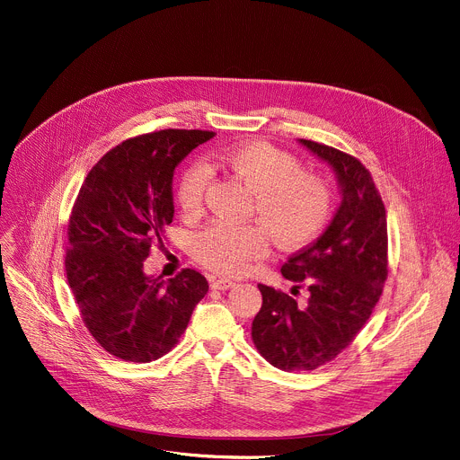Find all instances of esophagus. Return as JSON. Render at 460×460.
<instances>
[{
  "mask_svg": "<svg viewBox=\"0 0 460 460\" xmlns=\"http://www.w3.org/2000/svg\"><path fill=\"white\" fill-rule=\"evenodd\" d=\"M233 286H234V282L229 280V279H211V288H213V289L227 291V289H231Z\"/></svg>",
  "mask_w": 460,
  "mask_h": 460,
  "instance_id": "esophagus-1",
  "label": "esophagus"
}]
</instances>
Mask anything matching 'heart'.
I'll list each match as a JSON object with an SVG mask.
<instances>
[{"instance_id":"heart-1","label":"heart","mask_w":460,"mask_h":460,"mask_svg":"<svg viewBox=\"0 0 460 460\" xmlns=\"http://www.w3.org/2000/svg\"><path fill=\"white\" fill-rule=\"evenodd\" d=\"M209 160L213 167L234 174L247 187L252 194L251 215L260 222L236 226L218 220L194 236V258L215 273H247L254 260L268 254L270 236L282 249H298L314 240L330 218L332 194L327 185L300 171L293 156L266 142L215 151ZM208 183V165L192 164L183 171L176 199L185 215L202 211Z\"/></svg>"}]
</instances>
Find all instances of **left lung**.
<instances>
[{"label": "left lung", "instance_id": "1", "mask_svg": "<svg viewBox=\"0 0 460 460\" xmlns=\"http://www.w3.org/2000/svg\"><path fill=\"white\" fill-rule=\"evenodd\" d=\"M332 167L341 206L330 226L307 247L288 258L282 277L305 284L309 296L258 284L261 307L251 335L256 349L284 371H309L333 360L371 316L387 277V224L369 171L353 156L311 140H298Z\"/></svg>", "mask_w": 460, "mask_h": 460}]
</instances>
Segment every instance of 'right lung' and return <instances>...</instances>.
I'll return each instance as SVG.
<instances>
[{"mask_svg": "<svg viewBox=\"0 0 460 460\" xmlns=\"http://www.w3.org/2000/svg\"><path fill=\"white\" fill-rule=\"evenodd\" d=\"M209 130L165 128L111 149L87 174L69 220L67 282L94 341L127 362H153L183 335L209 284L183 270L162 280L144 260L174 218L172 176Z\"/></svg>", "mask_w": 460, "mask_h": 460, "instance_id": "right-lung-1", "label": "right lung"}]
</instances>
